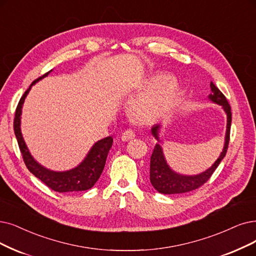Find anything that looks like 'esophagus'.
I'll return each instance as SVG.
<instances>
[{
	"instance_id": "34e87169",
	"label": "esophagus",
	"mask_w": 256,
	"mask_h": 256,
	"mask_svg": "<svg viewBox=\"0 0 256 256\" xmlns=\"http://www.w3.org/2000/svg\"><path fill=\"white\" fill-rule=\"evenodd\" d=\"M120 138H122V140L127 142L129 140H132V138H136V132H134V130H132V129H127V130L122 132Z\"/></svg>"
}]
</instances>
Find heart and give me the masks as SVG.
I'll return each instance as SVG.
<instances>
[{"instance_id": "heart-1", "label": "heart", "mask_w": 256, "mask_h": 256, "mask_svg": "<svg viewBox=\"0 0 256 256\" xmlns=\"http://www.w3.org/2000/svg\"><path fill=\"white\" fill-rule=\"evenodd\" d=\"M166 74H158L150 80L151 91L138 100L134 107L138 120L148 122L160 118L170 110L180 96V87Z\"/></svg>"}]
</instances>
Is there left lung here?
I'll return each mask as SVG.
<instances>
[{
  "label": "left lung",
  "mask_w": 256,
  "mask_h": 256,
  "mask_svg": "<svg viewBox=\"0 0 256 256\" xmlns=\"http://www.w3.org/2000/svg\"><path fill=\"white\" fill-rule=\"evenodd\" d=\"M210 87L212 94L209 96V98L213 103L218 104L222 107L224 112L227 114V130L226 138H224V145L222 152L220 153V158L213 165L207 169L205 172L200 173L198 176H182L178 173L173 171L166 162L165 156H164L162 149L160 144H156L154 150L152 152L150 160V182L152 186L156 188L160 193L162 194H176V193H186L192 190H196L204 185L213 174V172L218 167L222 160L226 156L228 150V145L230 140V128H231V107L228 100L222 92L220 90L214 85L212 82L210 83ZM160 125L152 127L151 132L158 142V130Z\"/></svg>",
  "instance_id": "obj_1"
}]
</instances>
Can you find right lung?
<instances>
[{"instance_id": "add662e5", "label": "right lung", "mask_w": 256, "mask_h": 256, "mask_svg": "<svg viewBox=\"0 0 256 256\" xmlns=\"http://www.w3.org/2000/svg\"><path fill=\"white\" fill-rule=\"evenodd\" d=\"M50 71L34 80L32 84L29 86V88L25 91V94L18 102L14 120V134L18 140V144L28 170L32 172L36 178L42 180L50 189L60 193L88 190L91 187H94L96 180L100 178L102 172L104 170L106 158L108 156V152L112 146L114 138L111 136H108L96 142L88 152L85 160L82 162L78 167L68 171L56 172L46 169L45 167L40 166L36 160H34V158L30 154V152L22 136L21 114L25 98L27 96L29 90L32 89V86L34 85L40 78L47 76Z\"/></svg>"}]
</instances>
